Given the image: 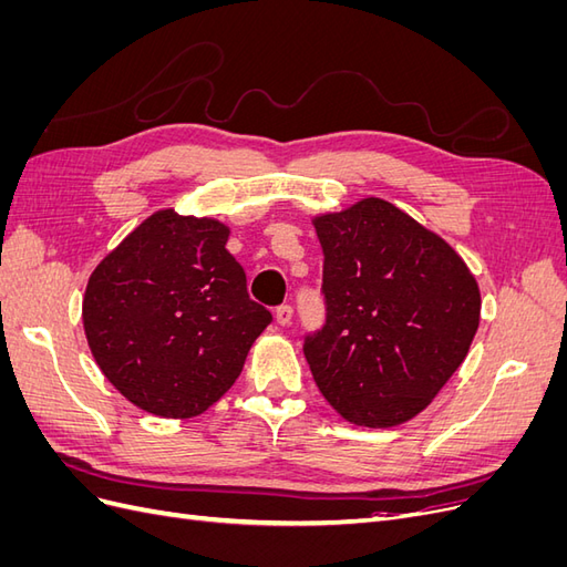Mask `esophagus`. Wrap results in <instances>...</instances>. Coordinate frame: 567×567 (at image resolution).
<instances>
[{"label":"esophagus","mask_w":567,"mask_h":567,"mask_svg":"<svg viewBox=\"0 0 567 567\" xmlns=\"http://www.w3.org/2000/svg\"><path fill=\"white\" fill-rule=\"evenodd\" d=\"M274 317H277V323L288 326L290 319H293V307H290V305H279L277 310H274Z\"/></svg>","instance_id":"esophagus-1"}]
</instances>
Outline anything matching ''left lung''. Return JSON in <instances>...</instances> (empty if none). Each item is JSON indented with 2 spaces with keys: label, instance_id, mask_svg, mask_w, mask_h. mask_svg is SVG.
Wrapping results in <instances>:
<instances>
[{
  "label": "left lung",
  "instance_id": "8db88e82",
  "mask_svg": "<svg viewBox=\"0 0 567 567\" xmlns=\"http://www.w3.org/2000/svg\"><path fill=\"white\" fill-rule=\"evenodd\" d=\"M326 321L305 336L315 383L342 419L400 425L468 354L480 288L456 250L383 198L312 219Z\"/></svg>",
  "mask_w": 567,
  "mask_h": 567
}]
</instances>
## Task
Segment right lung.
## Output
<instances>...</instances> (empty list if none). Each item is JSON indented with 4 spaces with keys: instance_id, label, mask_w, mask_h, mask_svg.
<instances>
[{
    "instance_id": "obj_1",
    "label": "right lung",
    "mask_w": 567,
    "mask_h": 567,
    "mask_svg": "<svg viewBox=\"0 0 567 567\" xmlns=\"http://www.w3.org/2000/svg\"><path fill=\"white\" fill-rule=\"evenodd\" d=\"M227 238L221 221L167 208L92 271L82 300L90 350L115 390L148 414L192 419L215 404L271 323Z\"/></svg>"
}]
</instances>
